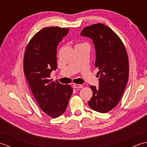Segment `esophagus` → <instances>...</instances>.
I'll return each instance as SVG.
<instances>
[{"label":"esophagus","mask_w":147,"mask_h":147,"mask_svg":"<svg viewBox=\"0 0 147 147\" xmlns=\"http://www.w3.org/2000/svg\"><path fill=\"white\" fill-rule=\"evenodd\" d=\"M73 87L74 88H83L82 85H78V84H74L73 85Z\"/></svg>","instance_id":"obj_1"}]
</instances>
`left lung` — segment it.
I'll list each match as a JSON object with an SVG mask.
<instances>
[{
	"label": "left lung",
	"instance_id": "1",
	"mask_svg": "<svg viewBox=\"0 0 147 147\" xmlns=\"http://www.w3.org/2000/svg\"><path fill=\"white\" fill-rule=\"evenodd\" d=\"M81 35L92 40L99 71V86H90L93 96L88 102L92 110L106 113L121 100L129 78V62L123 43L111 28L101 23L85 27Z\"/></svg>",
	"mask_w": 147,
	"mask_h": 147
}]
</instances>
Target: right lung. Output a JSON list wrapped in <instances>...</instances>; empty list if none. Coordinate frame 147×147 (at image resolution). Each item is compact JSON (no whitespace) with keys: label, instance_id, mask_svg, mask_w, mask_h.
<instances>
[{"label":"right lung","instance_id":"right-lung-1","mask_svg":"<svg viewBox=\"0 0 147 147\" xmlns=\"http://www.w3.org/2000/svg\"><path fill=\"white\" fill-rule=\"evenodd\" d=\"M69 30L57 26L42 29L31 39L24 56V73L34 97L42 110L53 118L65 111L73 93L69 85L50 78L52 71L57 67L58 44Z\"/></svg>","mask_w":147,"mask_h":147}]
</instances>
